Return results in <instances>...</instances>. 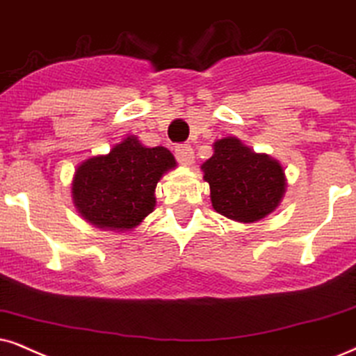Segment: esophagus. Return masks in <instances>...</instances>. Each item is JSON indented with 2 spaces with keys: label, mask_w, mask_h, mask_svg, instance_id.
<instances>
[{
  "label": "esophagus",
  "mask_w": 356,
  "mask_h": 356,
  "mask_svg": "<svg viewBox=\"0 0 356 356\" xmlns=\"http://www.w3.org/2000/svg\"><path fill=\"white\" fill-rule=\"evenodd\" d=\"M175 159L182 165H191L193 163V149L191 145L175 146Z\"/></svg>",
  "instance_id": "1"
}]
</instances>
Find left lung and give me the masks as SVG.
<instances>
[{
    "mask_svg": "<svg viewBox=\"0 0 356 356\" xmlns=\"http://www.w3.org/2000/svg\"><path fill=\"white\" fill-rule=\"evenodd\" d=\"M202 170L213 209L236 222L264 218L286 192L281 164L268 154H256L236 138L218 139L213 156L202 164Z\"/></svg>",
    "mask_w": 356,
    "mask_h": 356,
    "instance_id": "left-lung-1",
    "label": "left lung"
}]
</instances>
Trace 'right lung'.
<instances>
[{
  "label": "right lung",
  "instance_id": "obj_1",
  "mask_svg": "<svg viewBox=\"0 0 356 356\" xmlns=\"http://www.w3.org/2000/svg\"><path fill=\"white\" fill-rule=\"evenodd\" d=\"M175 159L163 146L145 147L134 136L110 154L79 165L72 195L80 215L98 228L131 230L154 210V188Z\"/></svg>",
  "mask_w": 356,
  "mask_h": 356
}]
</instances>
